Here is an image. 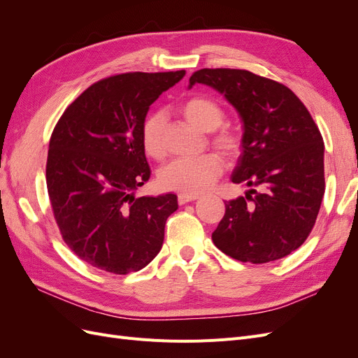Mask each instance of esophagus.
<instances>
[{
  "instance_id": "esophagus-1",
  "label": "esophagus",
  "mask_w": 358,
  "mask_h": 358,
  "mask_svg": "<svg viewBox=\"0 0 358 358\" xmlns=\"http://www.w3.org/2000/svg\"><path fill=\"white\" fill-rule=\"evenodd\" d=\"M197 199H199L197 194H179V196H178L179 204H187V203L194 201V200H197Z\"/></svg>"
}]
</instances>
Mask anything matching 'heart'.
<instances>
[{"label": "heart", "instance_id": "obj_1", "mask_svg": "<svg viewBox=\"0 0 358 358\" xmlns=\"http://www.w3.org/2000/svg\"><path fill=\"white\" fill-rule=\"evenodd\" d=\"M180 112L187 117V121L208 133L220 128L225 117L222 107L204 95L191 96L183 101ZM164 131V113L154 112L145 117L142 129H140V138H142V146L148 157L154 159L166 157ZM212 145L227 159H236L242 152V140L231 131H220L215 134L212 137ZM222 171V159L215 154H206L199 158H179L173 159L158 171V182L161 188L167 191L200 194L209 189L220 179Z\"/></svg>", "mask_w": 358, "mask_h": 358}]
</instances>
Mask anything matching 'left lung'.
Listing matches in <instances>:
<instances>
[{"label":"left lung","instance_id":"left-lung-1","mask_svg":"<svg viewBox=\"0 0 358 358\" xmlns=\"http://www.w3.org/2000/svg\"><path fill=\"white\" fill-rule=\"evenodd\" d=\"M196 83L212 86L239 112L243 152L231 180L251 188L225 203L215 246L243 263L284 258L308 239L326 189L317 124L285 85L248 70L201 69L189 88Z\"/></svg>","mask_w":358,"mask_h":358}]
</instances>
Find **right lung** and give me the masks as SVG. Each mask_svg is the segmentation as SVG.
<instances>
[{
	"label": "right lung",
	"mask_w": 358,
	"mask_h": 358,
	"mask_svg": "<svg viewBox=\"0 0 358 358\" xmlns=\"http://www.w3.org/2000/svg\"><path fill=\"white\" fill-rule=\"evenodd\" d=\"M183 76L136 71L101 79L53 128L46 162L53 216L64 242L92 267L127 275L161 251L178 197L134 196L150 178L140 129L149 106Z\"/></svg>",
	"instance_id": "obj_1"
}]
</instances>
